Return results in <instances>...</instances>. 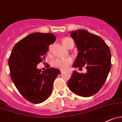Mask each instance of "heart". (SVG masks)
I'll return each mask as SVG.
<instances>
[{
	"mask_svg": "<svg viewBox=\"0 0 122 122\" xmlns=\"http://www.w3.org/2000/svg\"><path fill=\"white\" fill-rule=\"evenodd\" d=\"M71 38L66 37L62 40V44L65 47H67L69 41L71 40ZM72 60L71 58H57L54 62V65L56 67L60 68L61 70H65L69 66V65L71 64Z\"/></svg>",
	"mask_w": 122,
	"mask_h": 122,
	"instance_id": "obj_1",
	"label": "heart"
}]
</instances>
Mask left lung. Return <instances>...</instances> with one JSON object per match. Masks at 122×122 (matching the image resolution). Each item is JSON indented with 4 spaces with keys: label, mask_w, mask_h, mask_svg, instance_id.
Wrapping results in <instances>:
<instances>
[{
    "label": "left lung",
    "mask_w": 122,
    "mask_h": 122,
    "mask_svg": "<svg viewBox=\"0 0 122 122\" xmlns=\"http://www.w3.org/2000/svg\"><path fill=\"white\" fill-rule=\"evenodd\" d=\"M78 50L73 66H85V74L73 71L68 82L72 92L82 97H89L97 93L105 84L111 68V53L108 46L102 38L87 30L71 31Z\"/></svg>",
    "instance_id": "obj_1"
}]
</instances>
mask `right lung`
I'll return each mask as SVG.
<instances>
[{
    "mask_svg": "<svg viewBox=\"0 0 122 122\" xmlns=\"http://www.w3.org/2000/svg\"><path fill=\"white\" fill-rule=\"evenodd\" d=\"M56 40L51 33H31L16 43L9 58L11 80L21 95L33 103H41L50 97L60 72L54 68L42 72L37 68L44 62L49 46Z\"/></svg>",
    "mask_w": 122,
    "mask_h": 122,
    "instance_id": "1",
    "label": "right lung"
}]
</instances>
